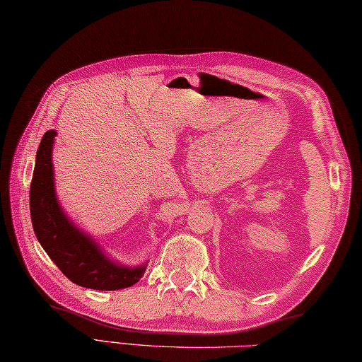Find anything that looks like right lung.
<instances>
[{
	"mask_svg": "<svg viewBox=\"0 0 362 362\" xmlns=\"http://www.w3.org/2000/svg\"><path fill=\"white\" fill-rule=\"evenodd\" d=\"M54 131L44 134L36 154L30 187V211L34 233L59 271L80 287L121 290L137 284L146 263L129 268L108 258L99 244L81 231L61 208L54 192L52 149Z\"/></svg>",
	"mask_w": 362,
	"mask_h": 362,
	"instance_id": "obj_1",
	"label": "right lung"
}]
</instances>
